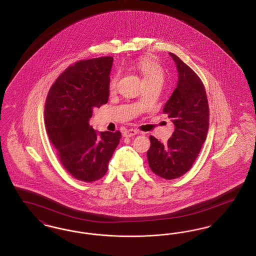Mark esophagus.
<instances>
[{"label":"esophagus","mask_w":256,"mask_h":256,"mask_svg":"<svg viewBox=\"0 0 256 256\" xmlns=\"http://www.w3.org/2000/svg\"><path fill=\"white\" fill-rule=\"evenodd\" d=\"M137 134H139L138 130H134V128H130V130H126L122 132V135H124V137H132L134 135H136Z\"/></svg>","instance_id":"obj_1"}]
</instances>
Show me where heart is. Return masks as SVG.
<instances>
[{
    "label": "heart",
    "instance_id": "obj_1",
    "mask_svg": "<svg viewBox=\"0 0 256 256\" xmlns=\"http://www.w3.org/2000/svg\"><path fill=\"white\" fill-rule=\"evenodd\" d=\"M134 69L141 76L145 86L158 84L162 86L165 80V72L162 66L152 56H144L134 63ZM119 76L114 74L108 82L110 92L115 91L118 84Z\"/></svg>",
    "mask_w": 256,
    "mask_h": 256
}]
</instances>
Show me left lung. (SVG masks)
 Here are the masks:
<instances>
[{"label": "left lung", "instance_id": "left-lung-1", "mask_svg": "<svg viewBox=\"0 0 256 256\" xmlns=\"http://www.w3.org/2000/svg\"><path fill=\"white\" fill-rule=\"evenodd\" d=\"M170 56L178 68V82L163 113L172 118L174 132L165 145L150 135L146 152L150 170L169 180L180 178L191 169L209 128L208 100L202 80L178 56L172 52Z\"/></svg>", "mask_w": 256, "mask_h": 256}]
</instances>
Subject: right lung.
<instances>
[{"label":"right lung","instance_id":"obj_1","mask_svg":"<svg viewBox=\"0 0 256 256\" xmlns=\"http://www.w3.org/2000/svg\"><path fill=\"white\" fill-rule=\"evenodd\" d=\"M112 56L80 60L69 66L50 88L44 120L52 146L62 166L73 178L84 182L102 178L122 136L89 124L93 108L106 104Z\"/></svg>","mask_w":256,"mask_h":256}]
</instances>
